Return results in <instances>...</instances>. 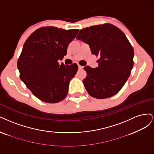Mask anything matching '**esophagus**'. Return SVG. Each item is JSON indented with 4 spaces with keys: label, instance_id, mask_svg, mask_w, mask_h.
I'll list each match as a JSON object with an SVG mask.
<instances>
[{
    "label": "esophagus",
    "instance_id": "1",
    "mask_svg": "<svg viewBox=\"0 0 154 154\" xmlns=\"http://www.w3.org/2000/svg\"><path fill=\"white\" fill-rule=\"evenodd\" d=\"M78 67H79V70H82V69H83V66H81V65H79V64H78Z\"/></svg>",
    "mask_w": 154,
    "mask_h": 154
}]
</instances>
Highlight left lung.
<instances>
[{
  "label": "left lung",
  "instance_id": "8db88e82",
  "mask_svg": "<svg viewBox=\"0 0 154 154\" xmlns=\"http://www.w3.org/2000/svg\"><path fill=\"white\" fill-rule=\"evenodd\" d=\"M76 39L88 44L98 56V66H86L83 79L89 95L106 98L116 95L125 84L133 68V48L120 29L110 23L91 26L79 31Z\"/></svg>",
  "mask_w": 154,
  "mask_h": 154
}]
</instances>
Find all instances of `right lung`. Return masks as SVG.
Instances as JSON below:
<instances>
[{
    "mask_svg": "<svg viewBox=\"0 0 154 154\" xmlns=\"http://www.w3.org/2000/svg\"><path fill=\"white\" fill-rule=\"evenodd\" d=\"M78 29L55 27L37 29L25 42L17 63L20 77L33 95L43 102L57 103L67 95L69 83L78 70L76 63L59 64Z\"/></svg>",
    "mask_w": 154,
    "mask_h": 154,
    "instance_id": "obj_1",
    "label": "right lung"
}]
</instances>
